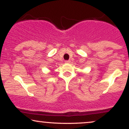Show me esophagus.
<instances>
[{
    "instance_id": "1",
    "label": "esophagus",
    "mask_w": 129,
    "mask_h": 129,
    "mask_svg": "<svg viewBox=\"0 0 129 129\" xmlns=\"http://www.w3.org/2000/svg\"><path fill=\"white\" fill-rule=\"evenodd\" d=\"M65 62L66 63H70V60H67L65 61Z\"/></svg>"
}]
</instances>
